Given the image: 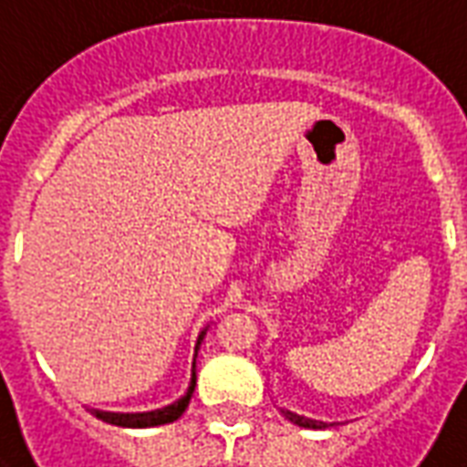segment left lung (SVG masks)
I'll return each instance as SVG.
<instances>
[{
  "instance_id": "obj_1",
  "label": "left lung",
  "mask_w": 467,
  "mask_h": 467,
  "mask_svg": "<svg viewBox=\"0 0 467 467\" xmlns=\"http://www.w3.org/2000/svg\"><path fill=\"white\" fill-rule=\"evenodd\" d=\"M290 415V412H287ZM290 420L297 422V425H303V428H323V425H317V422L313 420H305V418H297V415H290Z\"/></svg>"
}]
</instances>
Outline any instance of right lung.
Masks as SVG:
<instances>
[{"label": "right lung", "mask_w": 467, "mask_h": 467, "mask_svg": "<svg viewBox=\"0 0 467 467\" xmlns=\"http://www.w3.org/2000/svg\"><path fill=\"white\" fill-rule=\"evenodd\" d=\"M204 333H200L197 337V345H194V358H197V348L202 343ZM194 390V372H192V380H190V388H187V395L180 398L172 405H167L162 410H154V412H137V415H119V412H99L97 410L95 415L99 420L112 422V425H122V428H150V425H164V422H172L177 420L180 415L184 412V408L190 405V398H192Z\"/></svg>", "instance_id": "1"}]
</instances>
